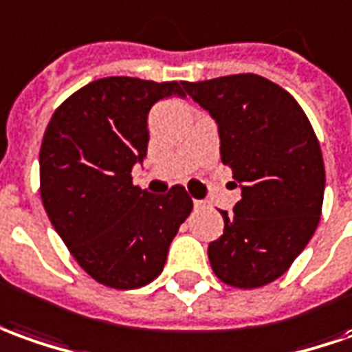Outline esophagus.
I'll use <instances>...</instances> for the list:
<instances>
[{
  "label": "esophagus",
  "instance_id": "34e87169",
  "mask_svg": "<svg viewBox=\"0 0 352 352\" xmlns=\"http://www.w3.org/2000/svg\"><path fill=\"white\" fill-rule=\"evenodd\" d=\"M193 207H195V208H203V207H205V201L193 199Z\"/></svg>",
  "mask_w": 352,
  "mask_h": 352
}]
</instances>
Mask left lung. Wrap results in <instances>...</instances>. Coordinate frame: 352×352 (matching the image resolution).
<instances>
[{
  "label": "left lung",
  "mask_w": 352,
  "mask_h": 352,
  "mask_svg": "<svg viewBox=\"0 0 352 352\" xmlns=\"http://www.w3.org/2000/svg\"><path fill=\"white\" fill-rule=\"evenodd\" d=\"M218 126L220 157L241 199L222 210L224 234L208 243L218 278L261 287L280 278L318 226L326 172L318 140L295 99L256 74L182 82Z\"/></svg>",
  "instance_id": "8db88e82"
}]
</instances>
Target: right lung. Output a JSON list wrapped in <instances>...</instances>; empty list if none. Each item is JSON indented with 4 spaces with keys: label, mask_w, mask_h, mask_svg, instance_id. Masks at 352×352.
<instances>
[{
    "label": "right lung",
    "mask_w": 352,
    "mask_h": 352,
    "mask_svg": "<svg viewBox=\"0 0 352 352\" xmlns=\"http://www.w3.org/2000/svg\"><path fill=\"white\" fill-rule=\"evenodd\" d=\"M178 82L109 76L53 113L40 149V193L55 232L96 282L135 289L162 272L193 203L182 186L153 195L132 184L147 155L151 107Z\"/></svg>",
    "instance_id": "add662e5"
}]
</instances>
